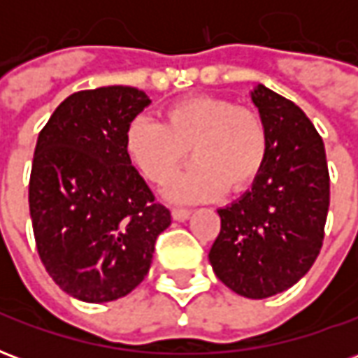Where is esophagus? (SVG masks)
<instances>
[{
  "label": "esophagus",
  "instance_id": "obj_1",
  "mask_svg": "<svg viewBox=\"0 0 358 358\" xmlns=\"http://www.w3.org/2000/svg\"><path fill=\"white\" fill-rule=\"evenodd\" d=\"M189 215H192V210L184 209V207H174L172 209V218L174 220H186V218H189Z\"/></svg>",
  "mask_w": 358,
  "mask_h": 358
}]
</instances>
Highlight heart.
<instances>
[{
	"label": "heart",
	"mask_w": 358,
	"mask_h": 358,
	"mask_svg": "<svg viewBox=\"0 0 358 358\" xmlns=\"http://www.w3.org/2000/svg\"><path fill=\"white\" fill-rule=\"evenodd\" d=\"M187 149L195 163L163 187L174 201L210 199L224 187L249 186L263 169L268 136L255 110L213 95L174 103L164 122L138 115L126 126V157L151 182L169 178L186 161Z\"/></svg>",
	"instance_id": "b5f03b06"
}]
</instances>
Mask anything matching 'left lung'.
I'll return each instance as SVG.
<instances>
[{
  "label": "left lung",
  "mask_w": 358,
  "mask_h": 358,
  "mask_svg": "<svg viewBox=\"0 0 358 358\" xmlns=\"http://www.w3.org/2000/svg\"><path fill=\"white\" fill-rule=\"evenodd\" d=\"M249 95L266 128V159L248 192L218 209L209 261L232 292L266 299L297 284L320 253L330 174L322 138L295 103L263 84Z\"/></svg>",
  "instance_id": "obj_1"
}]
</instances>
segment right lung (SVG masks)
<instances>
[{
  "instance_id": "obj_1",
  "label": "right lung",
  "mask_w": 358,
  "mask_h": 358,
  "mask_svg": "<svg viewBox=\"0 0 358 358\" xmlns=\"http://www.w3.org/2000/svg\"><path fill=\"white\" fill-rule=\"evenodd\" d=\"M149 103L130 86L76 92L38 136L28 189L36 248L53 282L84 303L140 285L171 226L124 151L126 126Z\"/></svg>"
}]
</instances>
